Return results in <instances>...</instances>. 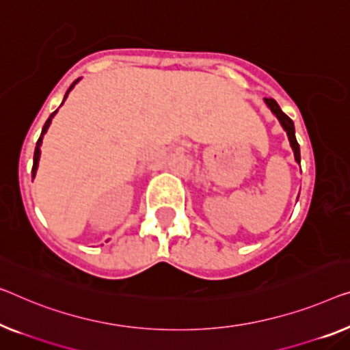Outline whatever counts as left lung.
<instances>
[{"instance_id": "left-lung-1", "label": "left lung", "mask_w": 350, "mask_h": 350, "mask_svg": "<svg viewBox=\"0 0 350 350\" xmlns=\"http://www.w3.org/2000/svg\"><path fill=\"white\" fill-rule=\"evenodd\" d=\"M264 102H265V105L269 107L270 111L273 113V116L278 119V122H280L281 127H283L286 135H288L291 149H292V152H294V159H295L297 163H300V146H299V143H297V139H295L294 122H292L291 118H288L283 111H281L280 105L273 100V98H264Z\"/></svg>"}]
</instances>
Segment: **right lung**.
Masks as SVG:
<instances>
[{
	"label": "right lung",
	"mask_w": 350,
	"mask_h": 350,
	"mask_svg": "<svg viewBox=\"0 0 350 350\" xmlns=\"http://www.w3.org/2000/svg\"><path fill=\"white\" fill-rule=\"evenodd\" d=\"M80 81V78H78V80H75L74 83H72L70 85V88L69 90H67V92H66V96H64V100L67 98V96H69V92L74 90L75 88V85L77 83ZM64 100H62V103H64ZM61 103V105H62ZM58 113V109H56V111H53L50 114V118L46 119V122H45V125L44 127H42V133H40V137H39V139H38V143H36V150H34V160H33V179L36 177V173H38V166H39V159H40V146H42V139H44V135L46 133V130H49V127H50V124H51V119L55 118V114Z\"/></svg>",
	"instance_id": "right-lung-1"
}]
</instances>
